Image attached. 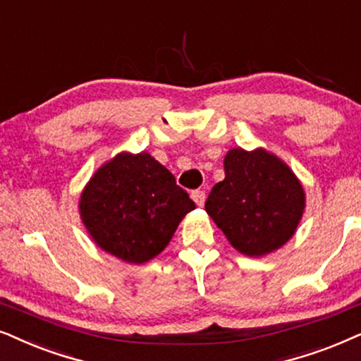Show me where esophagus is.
Segmentation results:
<instances>
[{"mask_svg":"<svg viewBox=\"0 0 361 361\" xmlns=\"http://www.w3.org/2000/svg\"><path fill=\"white\" fill-rule=\"evenodd\" d=\"M191 198H193V201L198 206H203L204 204V200H206V196H204V191H200V190H196V191H193V193H191Z\"/></svg>","mask_w":361,"mask_h":361,"instance_id":"1","label":"esophagus"}]
</instances>
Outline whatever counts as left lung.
I'll return each instance as SVG.
<instances>
[{
    "label": "left lung",
    "instance_id": "8db88e82",
    "mask_svg": "<svg viewBox=\"0 0 361 361\" xmlns=\"http://www.w3.org/2000/svg\"><path fill=\"white\" fill-rule=\"evenodd\" d=\"M206 213L231 246L262 257L294 236L305 209V191L284 160L266 148H231L224 180L213 186Z\"/></svg>",
    "mask_w": 361,
    "mask_h": 361
}]
</instances>
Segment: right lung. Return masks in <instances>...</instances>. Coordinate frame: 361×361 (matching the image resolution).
Segmentation results:
<instances>
[{"label": "right lung", "instance_id": "right-lung-1", "mask_svg": "<svg viewBox=\"0 0 361 361\" xmlns=\"http://www.w3.org/2000/svg\"><path fill=\"white\" fill-rule=\"evenodd\" d=\"M196 204L150 153L120 152L90 176L79 200L97 246L128 264H145L171 241Z\"/></svg>", "mask_w": 361, "mask_h": 361}]
</instances>
